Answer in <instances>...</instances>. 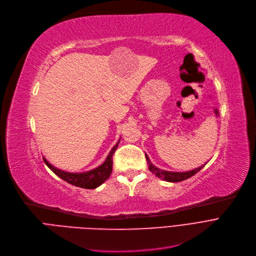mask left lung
Instances as JSON below:
<instances>
[{"mask_svg":"<svg viewBox=\"0 0 256 256\" xmlns=\"http://www.w3.org/2000/svg\"><path fill=\"white\" fill-rule=\"evenodd\" d=\"M146 158H147V162H148V166H149V170L150 171L155 174L157 177H160L166 181H168V182H179V181H182V180H186V179H188L190 177L194 176L196 173H198L200 170L205 166H201L197 168L194 170H192V171H188V172H182V173H178V172H168V171H162V170H160L158 168L154 166L150 160L149 157L146 155Z\"/></svg>","mask_w":256,"mask_h":256,"instance_id":"obj_1","label":"left lung"}]
</instances>
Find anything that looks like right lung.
<instances>
[{
  "label": "right lung",
  "instance_id": "1",
  "mask_svg": "<svg viewBox=\"0 0 256 256\" xmlns=\"http://www.w3.org/2000/svg\"><path fill=\"white\" fill-rule=\"evenodd\" d=\"M118 142L112 149V151L109 152L106 160L100 166L88 172L68 173V172L62 171V170H58L55 166H53L51 164H48L44 157V162L48 168H50V170L53 173H55L58 177L64 179V181L68 182L70 184L82 188H88V190L96 188L100 186L103 182H105L109 178V176L112 175V164H114L112 156L118 148Z\"/></svg>",
  "mask_w": 256,
  "mask_h": 256
}]
</instances>
